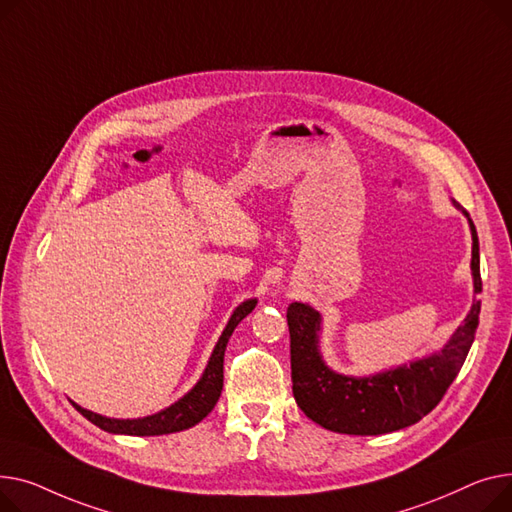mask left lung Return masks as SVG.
I'll use <instances>...</instances> for the list:
<instances>
[{
	"label": "left lung",
	"instance_id": "obj_1",
	"mask_svg": "<svg viewBox=\"0 0 512 512\" xmlns=\"http://www.w3.org/2000/svg\"><path fill=\"white\" fill-rule=\"evenodd\" d=\"M469 225L473 287L479 295V242L471 219ZM479 310L482 302L475 297L471 312L440 353L372 378H351L328 370L322 362L318 353L320 314L306 304H289L291 380L297 407L322 428L355 436L388 434L419 422L442 401L463 368L475 339Z\"/></svg>",
	"mask_w": 512,
	"mask_h": 512
}]
</instances>
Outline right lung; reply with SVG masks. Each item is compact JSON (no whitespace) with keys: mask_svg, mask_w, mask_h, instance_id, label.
Listing matches in <instances>:
<instances>
[{"mask_svg":"<svg viewBox=\"0 0 512 512\" xmlns=\"http://www.w3.org/2000/svg\"><path fill=\"white\" fill-rule=\"evenodd\" d=\"M256 308V299H248L242 306H237L233 316L229 318L223 335L210 355V362L202 374V378L198 380V384L190 390V393L179 399L177 403H173L171 407L148 415L142 419H111V417H103L99 413H93L88 409H82L80 405L72 403L90 424L99 426L105 432L111 434H128V436H161V434H173V432H182L188 430L192 426H196L198 422L213 411V407L217 405L221 390H223V359H225V347L229 343V337L233 335L235 326L242 322L252 310Z\"/></svg>","mask_w":512,"mask_h":512,"instance_id":"right-lung-1","label":"right lung"}]
</instances>
